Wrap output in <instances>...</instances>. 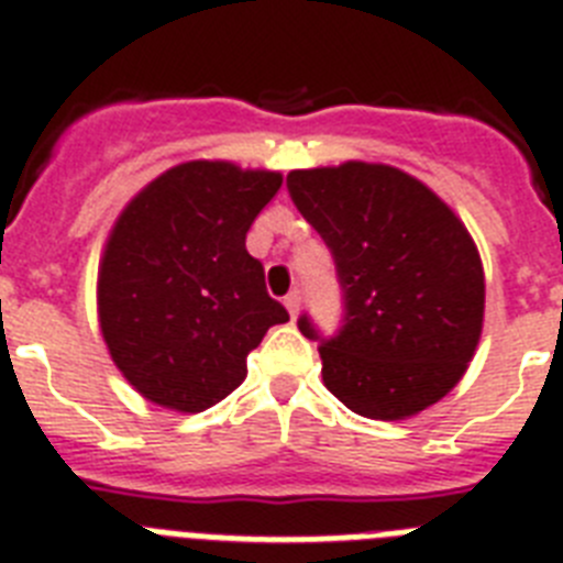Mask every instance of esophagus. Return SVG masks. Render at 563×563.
<instances>
[{
	"mask_svg": "<svg viewBox=\"0 0 563 563\" xmlns=\"http://www.w3.org/2000/svg\"><path fill=\"white\" fill-rule=\"evenodd\" d=\"M299 305H301V292H299V290L287 292V296H285V308H287V313H290V316L299 313Z\"/></svg>",
	"mask_w": 563,
	"mask_h": 563,
	"instance_id": "obj_1",
	"label": "esophagus"
}]
</instances>
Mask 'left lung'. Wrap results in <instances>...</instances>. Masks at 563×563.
<instances>
[{"label": "left lung", "mask_w": 563, "mask_h": 563, "mask_svg": "<svg viewBox=\"0 0 563 563\" xmlns=\"http://www.w3.org/2000/svg\"><path fill=\"white\" fill-rule=\"evenodd\" d=\"M287 192L328 244L342 287V328L319 339L328 391L354 415L406 420L466 374L483 331L475 241L426 184L385 164L296 169Z\"/></svg>", "instance_id": "8db88e82"}]
</instances>
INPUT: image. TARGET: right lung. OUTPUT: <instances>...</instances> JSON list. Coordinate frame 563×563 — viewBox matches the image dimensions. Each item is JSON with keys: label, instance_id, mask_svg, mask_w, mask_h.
<instances>
[{"label": "right lung", "instance_id": "1", "mask_svg": "<svg viewBox=\"0 0 563 563\" xmlns=\"http://www.w3.org/2000/svg\"><path fill=\"white\" fill-rule=\"evenodd\" d=\"M278 187V172L189 161L114 221L97 276L100 331L148 402L184 415L216 406L244 383L264 333L290 319L244 244Z\"/></svg>", "mask_w": 563, "mask_h": 563}]
</instances>
